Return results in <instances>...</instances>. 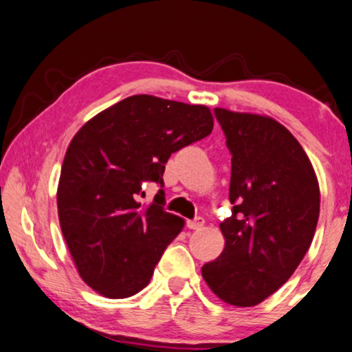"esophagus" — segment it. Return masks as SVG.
I'll list each match as a JSON object with an SVG mask.
<instances>
[{
  "label": "esophagus",
  "mask_w": 352,
  "mask_h": 352,
  "mask_svg": "<svg viewBox=\"0 0 352 352\" xmlns=\"http://www.w3.org/2000/svg\"><path fill=\"white\" fill-rule=\"evenodd\" d=\"M203 226H205V219L203 217H195L193 221L187 222V227L190 228V230H200Z\"/></svg>",
  "instance_id": "esophagus-1"
}]
</instances>
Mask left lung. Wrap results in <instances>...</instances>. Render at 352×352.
Listing matches in <instances>:
<instances>
[{
	"label": "left lung",
	"instance_id": "obj_1",
	"mask_svg": "<svg viewBox=\"0 0 352 352\" xmlns=\"http://www.w3.org/2000/svg\"><path fill=\"white\" fill-rule=\"evenodd\" d=\"M232 154V216L221 222L226 248L203 265L226 303L256 307L283 286L311 246L320 193L307 152L272 117L214 109Z\"/></svg>",
	"mask_w": 352,
	"mask_h": 352
}]
</instances>
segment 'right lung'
I'll return each mask as SVG.
<instances>
[{
	"label": "right lung",
	"mask_w": 352,
	"mask_h": 352,
	"mask_svg": "<svg viewBox=\"0 0 352 352\" xmlns=\"http://www.w3.org/2000/svg\"><path fill=\"white\" fill-rule=\"evenodd\" d=\"M212 114L201 104L133 95L90 119L66 151L57 190L58 219L76 268L109 298L138 294L184 228L165 211V192L141 208L142 184L164 187L173 152L206 138Z\"/></svg>",
	"instance_id": "obj_1"
}]
</instances>
